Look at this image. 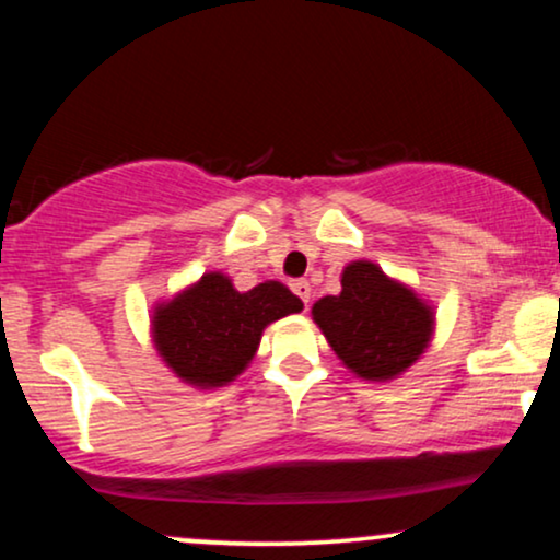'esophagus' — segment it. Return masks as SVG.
Returning <instances> with one entry per match:
<instances>
[{"label": "esophagus", "instance_id": "obj_1", "mask_svg": "<svg viewBox=\"0 0 560 560\" xmlns=\"http://www.w3.org/2000/svg\"><path fill=\"white\" fill-rule=\"evenodd\" d=\"M292 289H294V294H298V298L305 302V305H311V284H307L305 279H298V281H292Z\"/></svg>", "mask_w": 560, "mask_h": 560}]
</instances>
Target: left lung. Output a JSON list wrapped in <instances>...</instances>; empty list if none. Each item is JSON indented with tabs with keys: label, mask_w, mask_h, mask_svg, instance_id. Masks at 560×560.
I'll list each match as a JSON object with an SVG mask.
<instances>
[{
	"label": "left lung",
	"mask_w": 560,
	"mask_h": 560,
	"mask_svg": "<svg viewBox=\"0 0 560 560\" xmlns=\"http://www.w3.org/2000/svg\"><path fill=\"white\" fill-rule=\"evenodd\" d=\"M339 281V294L316 300L311 311L334 355L363 382L400 378L432 345L434 305L374 260H350Z\"/></svg>",
	"instance_id": "8db88e82"
}]
</instances>
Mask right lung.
<instances>
[{
  "mask_svg": "<svg viewBox=\"0 0 560 560\" xmlns=\"http://www.w3.org/2000/svg\"><path fill=\"white\" fill-rule=\"evenodd\" d=\"M300 311L302 300L281 281L240 292L229 273L208 271L155 302L150 337L178 382L202 392L218 389L247 371L266 326Z\"/></svg>",
  "mask_w": 560,
  "mask_h": 560,
  "instance_id": "obj_1",
  "label": "right lung"
}]
</instances>
